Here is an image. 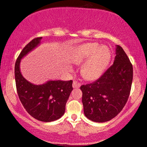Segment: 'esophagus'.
<instances>
[{"label": "esophagus", "instance_id": "1", "mask_svg": "<svg viewBox=\"0 0 147 147\" xmlns=\"http://www.w3.org/2000/svg\"><path fill=\"white\" fill-rule=\"evenodd\" d=\"M80 86H81V84L79 83V82H78L76 81H74V82H73V88H80Z\"/></svg>", "mask_w": 147, "mask_h": 147}]
</instances>
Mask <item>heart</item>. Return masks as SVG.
I'll return each mask as SVG.
<instances>
[{
    "mask_svg": "<svg viewBox=\"0 0 147 147\" xmlns=\"http://www.w3.org/2000/svg\"><path fill=\"white\" fill-rule=\"evenodd\" d=\"M71 61L76 65L83 63L81 74L86 80H94L102 75L111 59V52L106 45L88 43L74 50Z\"/></svg>",
    "mask_w": 147,
    "mask_h": 147,
    "instance_id": "b5f03b06",
    "label": "heart"
}]
</instances>
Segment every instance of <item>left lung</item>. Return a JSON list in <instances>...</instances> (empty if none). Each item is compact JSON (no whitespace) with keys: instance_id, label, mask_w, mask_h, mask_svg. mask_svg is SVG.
Listing matches in <instances>:
<instances>
[{"instance_id":"obj_1","label":"left lung","mask_w":147,"mask_h":147,"mask_svg":"<svg viewBox=\"0 0 147 147\" xmlns=\"http://www.w3.org/2000/svg\"><path fill=\"white\" fill-rule=\"evenodd\" d=\"M133 68L123 49L116 45L114 63L93 83L82 85L85 116L96 122L109 121L123 109L129 97Z\"/></svg>"}]
</instances>
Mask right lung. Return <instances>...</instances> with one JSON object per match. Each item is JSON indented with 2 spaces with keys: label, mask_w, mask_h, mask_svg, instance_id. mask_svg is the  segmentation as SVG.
<instances>
[{
  "label": "right lung",
  "mask_w": 147,
  "mask_h": 147,
  "mask_svg": "<svg viewBox=\"0 0 147 147\" xmlns=\"http://www.w3.org/2000/svg\"><path fill=\"white\" fill-rule=\"evenodd\" d=\"M42 37L30 41L19 54L15 66L16 87L18 96L27 112L39 121H55L65 113V104L73 90V81L49 80L41 85L27 81L20 71L23 57L37 47Z\"/></svg>",
  "instance_id": "obj_1"
}]
</instances>
